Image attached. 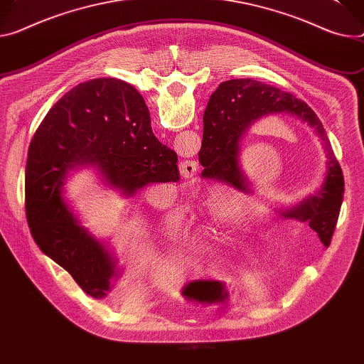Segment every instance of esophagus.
Masks as SVG:
<instances>
[{
    "label": "esophagus",
    "mask_w": 364,
    "mask_h": 364,
    "mask_svg": "<svg viewBox=\"0 0 364 364\" xmlns=\"http://www.w3.org/2000/svg\"><path fill=\"white\" fill-rule=\"evenodd\" d=\"M197 171H199V164H197L196 161H190V159H186L180 164V173L181 176L186 178V180H196V176H197Z\"/></svg>",
    "instance_id": "obj_1"
}]
</instances>
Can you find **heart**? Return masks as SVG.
<instances>
[{
    "mask_svg": "<svg viewBox=\"0 0 364 364\" xmlns=\"http://www.w3.org/2000/svg\"><path fill=\"white\" fill-rule=\"evenodd\" d=\"M237 196L234 194H222V196H210L209 199H205V206L209 213V225L206 235H230L232 232H237L238 225L230 222L228 218V209L229 206H234L237 202ZM165 232L171 235L173 238L181 235L183 232V216L181 213H171L165 218L164 222ZM199 240V245L205 244V240Z\"/></svg>",
    "mask_w": 364,
    "mask_h": 364,
    "instance_id": "b5f03b06",
    "label": "heart"
}]
</instances>
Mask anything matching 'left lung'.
<instances>
[{"label": "left lung", "mask_w": 364, "mask_h": 364, "mask_svg": "<svg viewBox=\"0 0 364 364\" xmlns=\"http://www.w3.org/2000/svg\"><path fill=\"white\" fill-rule=\"evenodd\" d=\"M209 127L203 132L199 161L205 167L202 176L225 181L254 196V187L242 167V142L254 123L269 116L289 114L315 130L326 156L323 181L290 208H274L283 218H296L318 234L326 247L331 242L344 193V177L340 164L328 141L325 129L312 109L299 98L276 87L254 80L223 81L210 95L205 110Z\"/></svg>", "instance_id": "8db88e82"}]
</instances>
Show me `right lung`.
Returning <instances> with one entry per match:
<instances>
[{"label": "right lung", "instance_id": "add662e5", "mask_svg": "<svg viewBox=\"0 0 364 364\" xmlns=\"http://www.w3.org/2000/svg\"><path fill=\"white\" fill-rule=\"evenodd\" d=\"M92 168L122 199L178 180L177 154L161 144L138 90L95 78L74 87L48 112L28 148L26 216L39 248L80 287L103 299L123 276L114 248L94 235L65 196L71 173Z\"/></svg>", "mask_w": 364, "mask_h": 364}]
</instances>
